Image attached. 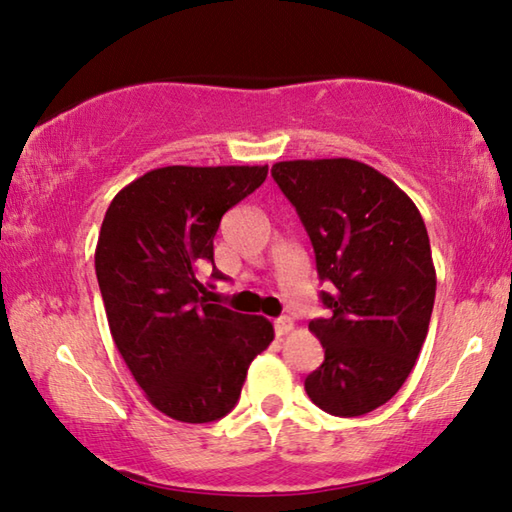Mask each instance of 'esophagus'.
Listing matches in <instances>:
<instances>
[{
  "mask_svg": "<svg viewBox=\"0 0 512 512\" xmlns=\"http://www.w3.org/2000/svg\"><path fill=\"white\" fill-rule=\"evenodd\" d=\"M293 329V320L291 318H277L275 320V336H284V334H289Z\"/></svg>",
  "mask_w": 512,
  "mask_h": 512,
  "instance_id": "1",
  "label": "esophagus"
}]
</instances>
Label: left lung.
Returning <instances> with one entry per match:
<instances>
[{"label": "left lung", "instance_id": "8db88e82", "mask_svg": "<svg viewBox=\"0 0 512 512\" xmlns=\"http://www.w3.org/2000/svg\"><path fill=\"white\" fill-rule=\"evenodd\" d=\"M296 207L329 291L309 332L325 361L305 379L320 409L357 418L400 391L427 339L436 298L429 235L418 207L384 173L350 158L273 164Z\"/></svg>", "mask_w": 512, "mask_h": 512}]
</instances>
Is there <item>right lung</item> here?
Here are the masks:
<instances>
[{
    "instance_id": "obj_1",
    "label": "right lung",
    "mask_w": 512,
    "mask_h": 512,
    "mask_svg": "<svg viewBox=\"0 0 512 512\" xmlns=\"http://www.w3.org/2000/svg\"><path fill=\"white\" fill-rule=\"evenodd\" d=\"M268 167H162L112 198L94 268L121 359L155 409L203 424L235 409L248 366L273 341L264 316L207 302L221 216L266 180ZM212 277L223 273L212 268Z\"/></svg>"
}]
</instances>
